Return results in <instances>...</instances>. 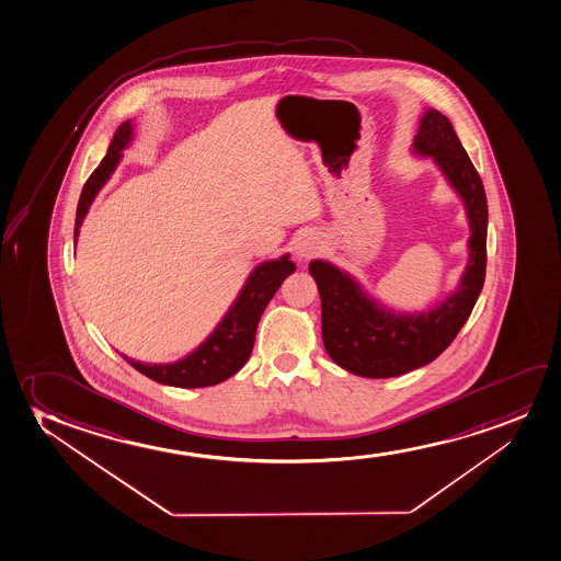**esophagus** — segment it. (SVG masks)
<instances>
[{
    "mask_svg": "<svg viewBox=\"0 0 561 561\" xmlns=\"http://www.w3.org/2000/svg\"><path fill=\"white\" fill-rule=\"evenodd\" d=\"M318 249L320 248H318V243L312 238H302L295 245V255H297V259H310V256L318 253Z\"/></svg>",
    "mask_w": 561,
    "mask_h": 561,
    "instance_id": "34e87169",
    "label": "esophagus"
}]
</instances>
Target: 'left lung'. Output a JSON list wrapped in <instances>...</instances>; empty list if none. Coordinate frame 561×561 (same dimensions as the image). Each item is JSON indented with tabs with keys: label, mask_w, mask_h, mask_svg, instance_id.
<instances>
[{
	"label": "left lung",
	"mask_w": 561,
	"mask_h": 561,
	"mask_svg": "<svg viewBox=\"0 0 561 561\" xmlns=\"http://www.w3.org/2000/svg\"><path fill=\"white\" fill-rule=\"evenodd\" d=\"M413 146L416 153L434 158L465 202L472 236L459 289L430 312L396 313L377 305L333 264L312 261L308 266L320 289L321 335L329 356L367 379L400 377L434 362L459 335L485 282L488 197L465 146L451 122L432 108L422 116Z\"/></svg>",
	"instance_id": "obj_1"
}]
</instances>
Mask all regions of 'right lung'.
<instances>
[{"label": "right lung", "mask_w": 561, "mask_h": 561, "mask_svg": "<svg viewBox=\"0 0 561 561\" xmlns=\"http://www.w3.org/2000/svg\"><path fill=\"white\" fill-rule=\"evenodd\" d=\"M133 124L124 122L116 129L114 139L110 142L108 152L102 158L101 165L91 173L85 186L81 190L78 211H76V226H73V240H78L80 226L89 211V205L95 199L99 190L114 173L117 161L122 158V150L131 142ZM297 270L289 255L277 261L262 262L256 266L241 289L240 297L236 299L232 308L228 310L225 320L220 321L213 335L194 350L190 356L179 359L176 364L150 365L140 364L124 356L137 371L146 375L148 379L160 385L176 386V388H204V386L219 385L230 379L245 365L253 344H255L256 325L261 321L264 308L268 306L272 297L276 295L285 277Z\"/></svg>", "instance_id": "add662e5"}]
</instances>
